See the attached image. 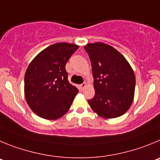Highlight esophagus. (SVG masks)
<instances>
[{
	"mask_svg": "<svg viewBox=\"0 0 160 160\" xmlns=\"http://www.w3.org/2000/svg\"><path fill=\"white\" fill-rule=\"evenodd\" d=\"M86 86H87V83H85V82H84V83H81V84H80V88L83 90V89L84 88H85Z\"/></svg>",
	"mask_w": 160,
	"mask_h": 160,
	"instance_id": "obj_1",
	"label": "esophagus"
}]
</instances>
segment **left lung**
Masks as SVG:
<instances>
[{"label":"left lung","mask_w":160,"mask_h":160,"mask_svg":"<svg viewBox=\"0 0 160 160\" xmlns=\"http://www.w3.org/2000/svg\"><path fill=\"white\" fill-rule=\"evenodd\" d=\"M92 63L95 96L91 108L104 119L121 116L134 100L136 77L132 66L119 51L102 42L84 47Z\"/></svg>","instance_id":"obj_1"}]
</instances>
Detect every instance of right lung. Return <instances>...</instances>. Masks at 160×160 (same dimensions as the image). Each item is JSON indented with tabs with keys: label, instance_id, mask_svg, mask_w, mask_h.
<instances>
[{
	"label": "right lung",
	"instance_id": "right-lung-1",
	"mask_svg": "<svg viewBox=\"0 0 160 160\" xmlns=\"http://www.w3.org/2000/svg\"><path fill=\"white\" fill-rule=\"evenodd\" d=\"M79 48L60 42L38 53L24 75V97L31 110L45 119H57L69 110L79 92L68 80L66 63Z\"/></svg>",
	"mask_w": 160,
	"mask_h": 160
}]
</instances>
